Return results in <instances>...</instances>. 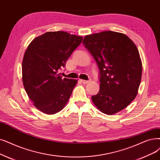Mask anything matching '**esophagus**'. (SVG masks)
<instances>
[{
    "instance_id": "1",
    "label": "esophagus",
    "mask_w": 160,
    "mask_h": 160,
    "mask_svg": "<svg viewBox=\"0 0 160 160\" xmlns=\"http://www.w3.org/2000/svg\"><path fill=\"white\" fill-rule=\"evenodd\" d=\"M80 82H82L83 84H88V83L90 82V80H80Z\"/></svg>"
}]
</instances>
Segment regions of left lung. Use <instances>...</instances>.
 Segmentation results:
<instances>
[{
    "mask_svg": "<svg viewBox=\"0 0 160 160\" xmlns=\"http://www.w3.org/2000/svg\"><path fill=\"white\" fill-rule=\"evenodd\" d=\"M82 44L99 69V92L92 96L95 105L109 115L127 107L137 95L142 76L133 42L126 34L108 31L86 36Z\"/></svg>",
    "mask_w": 160,
    "mask_h": 160,
    "instance_id": "obj_1",
    "label": "left lung"
}]
</instances>
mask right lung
<instances>
[{
  "instance_id": "1",
  "label": "right lung",
  "mask_w": 160,
  "mask_h": 160,
  "mask_svg": "<svg viewBox=\"0 0 160 160\" xmlns=\"http://www.w3.org/2000/svg\"><path fill=\"white\" fill-rule=\"evenodd\" d=\"M82 37L63 31L48 32L34 38L22 62L24 88L34 105L42 112H59L68 102L77 80L64 78L58 71L82 42Z\"/></svg>"
}]
</instances>
